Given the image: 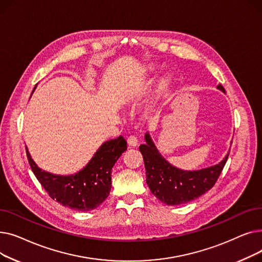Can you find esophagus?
Segmentation results:
<instances>
[{
    "mask_svg": "<svg viewBox=\"0 0 262 262\" xmlns=\"http://www.w3.org/2000/svg\"><path fill=\"white\" fill-rule=\"evenodd\" d=\"M127 143L129 146H137L138 145V139L136 136H129L127 138Z\"/></svg>",
    "mask_w": 262,
    "mask_h": 262,
    "instance_id": "esophagus-1",
    "label": "esophagus"
}]
</instances>
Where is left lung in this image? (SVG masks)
Here are the masks:
<instances>
[{
  "instance_id": "left-lung-1",
  "label": "left lung",
  "mask_w": 262,
  "mask_h": 262,
  "mask_svg": "<svg viewBox=\"0 0 262 262\" xmlns=\"http://www.w3.org/2000/svg\"><path fill=\"white\" fill-rule=\"evenodd\" d=\"M225 92L223 86H217ZM145 144L140 145L143 156L146 184L150 192L166 205H181L193 201L210 190L223 171L229 153L213 167L199 171H183L164 159L158 152L148 134L145 135Z\"/></svg>"
}]
</instances>
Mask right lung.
<instances>
[{
	"mask_svg": "<svg viewBox=\"0 0 262 262\" xmlns=\"http://www.w3.org/2000/svg\"><path fill=\"white\" fill-rule=\"evenodd\" d=\"M25 149L32 171L53 200L74 210L90 211L108 198L112 189V170L127 146L122 136L104 142L87 166L70 176L54 175L39 169L27 147Z\"/></svg>",
	"mask_w": 262,
	"mask_h": 262,
	"instance_id": "1",
	"label": "right lung"
}]
</instances>
